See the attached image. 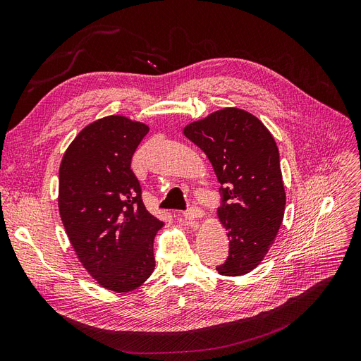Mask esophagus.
Segmentation results:
<instances>
[{
    "instance_id": "1",
    "label": "esophagus",
    "mask_w": 361,
    "mask_h": 361,
    "mask_svg": "<svg viewBox=\"0 0 361 361\" xmlns=\"http://www.w3.org/2000/svg\"><path fill=\"white\" fill-rule=\"evenodd\" d=\"M183 216H184V219H188V220H197V219H201L204 216V211L196 205H192V207L188 208V211H184Z\"/></svg>"
}]
</instances>
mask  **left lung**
I'll list each match as a JSON object with an SVG mask.
<instances>
[{"instance_id":"left-lung-1","label":"left lung","mask_w":361,"mask_h":361,"mask_svg":"<svg viewBox=\"0 0 361 361\" xmlns=\"http://www.w3.org/2000/svg\"><path fill=\"white\" fill-rule=\"evenodd\" d=\"M184 135L208 156L221 184L219 216L228 231L229 256L216 269L226 276L248 274L269 251L284 217L276 142L257 117L239 109L193 122Z\"/></svg>"}]
</instances>
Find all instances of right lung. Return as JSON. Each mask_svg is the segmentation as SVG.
<instances>
[{
  "mask_svg": "<svg viewBox=\"0 0 361 361\" xmlns=\"http://www.w3.org/2000/svg\"><path fill=\"white\" fill-rule=\"evenodd\" d=\"M149 128L123 116L86 126L59 169V212L86 271L109 290L140 287L154 269L160 221L145 209L130 160Z\"/></svg>",
  "mask_w": 361,
  "mask_h": 361,
  "instance_id": "1",
  "label": "right lung"
}]
</instances>
